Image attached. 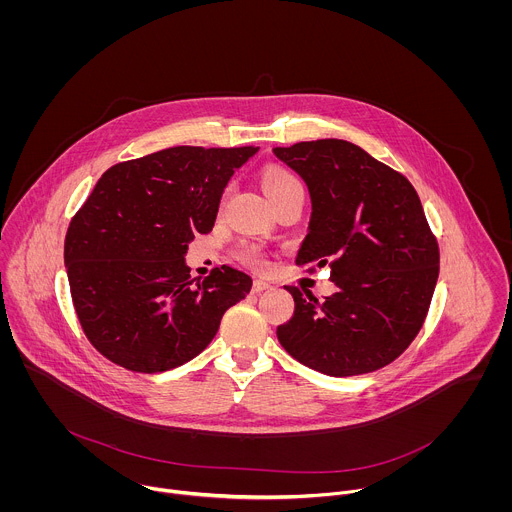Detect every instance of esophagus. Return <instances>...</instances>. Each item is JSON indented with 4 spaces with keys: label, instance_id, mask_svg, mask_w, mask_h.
<instances>
[{
    "label": "esophagus",
    "instance_id": "obj_1",
    "mask_svg": "<svg viewBox=\"0 0 512 512\" xmlns=\"http://www.w3.org/2000/svg\"><path fill=\"white\" fill-rule=\"evenodd\" d=\"M272 286L268 284V282H264V280H254V284H252V292L260 293L264 292V290H270Z\"/></svg>",
    "mask_w": 512,
    "mask_h": 512
}]
</instances>
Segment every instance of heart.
<instances>
[{
  "instance_id": "1",
  "label": "heart",
  "mask_w": 512,
  "mask_h": 512,
  "mask_svg": "<svg viewBox=\"0 0 512 512\" xmlns=\"http://www.w3.org/2000/svg\"><path fill=\"white\" fill-rule=\"evenodd\" d=\"M262 185H264V191L266 195L270 197L272 203L280 201L282 197H286L288 193H292L295 189H303L301 181L297 179V175H293L290 169L286 167H280V165H268L262 173ZM240 256L246 264L254 266V268H264L268 264L266 260V254L258 248V246H244L240 250Z\"/></svg>"
}]
</instances>
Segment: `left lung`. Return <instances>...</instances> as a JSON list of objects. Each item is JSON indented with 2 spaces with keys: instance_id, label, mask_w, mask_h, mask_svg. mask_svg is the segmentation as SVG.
Wrapping results in <instances>:
<instances>
[{
  "instance_id": "1",
  "label": "left lung",
  "mask_w": 512,
  "mask_h": 512,
  "mask_svg": "<svg viewBox=\"0 0 512 512\" xmlns=\"http://www.w3.org/2000/svg\"><path fill=\"white\" fill-rule=\"evenodd\" d=\"M274 155L301 175L311 197L295 264H329L337 286L323 301L288 286L295 311L276 331L282 347L329 376L390 365L422 329L438 282V240L416 189L345 140L274 147Z\"/></svg>"
}]
</instances>
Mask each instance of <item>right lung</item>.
<instances>
[{"label": "right lung", "mask_w": 512, "mask_h": 512, "mask_svg": "<svg viewBox=\"0 0 512 512\" xmlns=\"http://www.w3.org/2000/svg\"><path fill=\"white\" fill-rule=\"evenodd\" d=\"M258 147H167L112 165L74 215L65 266L92 347L134 372L195 359L252 278L220 266L193 284L189 242L213 230L220 197Z\"/></svg>", "instance_id": "1"}]
</instances>
